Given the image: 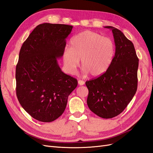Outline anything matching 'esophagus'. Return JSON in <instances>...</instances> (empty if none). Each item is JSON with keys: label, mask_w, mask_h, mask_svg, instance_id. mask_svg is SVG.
<instances>
[{"label": "esophagus", "mask_w": 153, "mask_h": 153, "mask_svg": "<svg viewBox=\"0 0 153 153\" xmlns=\"http://www.w3.org/2000/svg\"><path fill=\"white\" fill-rule=\"evenodd\" d=\"M78 84H79L80 85H84V84H85L84 81H83L82 80H78Z\"/></svg>", "instance_id": "obj_1"}]
</instances>
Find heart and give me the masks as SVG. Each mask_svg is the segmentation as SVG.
<instances>
[{"instance_id":"heart-1","label":"heart","mask_w":153,"mask_h":153,"mask_svg":"<svg viewBox=\"0 0 153 153\" xmlns=\"http://www.w3.org/2000/svg\"><path fill=\"white\" fill-rule=\"evenodd\" d=\"M70 48L62 53L64 65L68 73L74 74L82 60L85 74L98 76L103 75L112 65L115 55V44L113 39L97 32L85 30L74 36L70 41Z\"/></svg>"}]
</instances>
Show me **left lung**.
Here are the masks:
<instances>
[{
	"label": "left lung",
	"mask_w": 153,
	"mask_h": 153,
	"mask_svg": "<svg viewBox=\"0 0 153 153\" xmlns=\"http://www.w3.org/2000/svg\"><path fill=\"white\" fill-rule=\"evenodd\" d=\"M105 27L112 31L116 48L114 59L107 71L85 85L89 109L100 117L110 119L121 114L136 93L138 59L133 43L121 30Z\"/></svg>",
	"instance_id": "1"
}]
</instances>
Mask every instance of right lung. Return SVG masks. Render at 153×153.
Wrapping results in <instances>:
<instances>
[{
  "mask_svg": "<svg viewBox=\"0 0 153 153\" xmlns=\"http://www.w3.org/2000/svg\"><path fill=\"white\" fill-rule=\"evenodd\" d=\"M73 26L39 24L23 43L16 67V92L21 106L41 122L57 119L65 110L68 98L78 85L64 73L61 58Z\"/></svg>",
  "mask_w": 153,
  "mask_h": 153,
  "instance_id": "1",
  "label": "right lung"
}]
</instances>
